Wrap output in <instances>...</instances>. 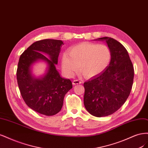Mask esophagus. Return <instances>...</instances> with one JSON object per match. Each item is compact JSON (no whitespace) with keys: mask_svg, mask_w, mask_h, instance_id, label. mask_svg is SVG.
Instances as JSON below:
<instances>
[{"mask_svg":"<svg viewBox=\"0 0 148 148\" xmlns=\"http://www.w3.org/2000/svg\"><path fill=\"white\" fill-rule=\"evenodd\" d=\"M80 84H82V82H81V81L79 80H74L73 81V84L74 85Z\"/></svg>","mask_w":148,"mask_h":148,"instance_id":"34e87169","label":"esophagus"}]
</instances>
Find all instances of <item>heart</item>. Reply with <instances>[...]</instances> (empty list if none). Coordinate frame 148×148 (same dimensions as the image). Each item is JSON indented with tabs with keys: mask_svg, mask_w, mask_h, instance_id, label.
<instances>
[{
	"mask_svg": "<svg viewBox=\"0 0 148 148\" xmlns=\"http://www.w3.org/2000/svg\"><path fill=\"white\" fill-rule=\"evenodd\" d=\"M111 51L106 44L84 42L71 47L62 58L64 73L71 76L77 70L87 77L102 73L110 63Z\"/></svg>",
	"mask_w": 148,
	"mask_h": 148,
	"instance_id": "b5f03b06",
	"label": "heart"
}]
</instances>
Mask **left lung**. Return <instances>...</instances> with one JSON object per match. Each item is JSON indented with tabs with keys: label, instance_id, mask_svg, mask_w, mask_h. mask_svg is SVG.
<instances>
[{
	"label": "left lung",
	"instance_id": "obj_1",
	"mask_svg": "<svg viewBox=\"0 0 148 148\" xmlns=\"http://www.w3.org/2000/svg\"><path fill=\"white\" fill-rule=\"evenodd\" d=\"M105 40L111 51L110 63L102 73L84 84V106L98 117L116 112L126 101L132 88L134 68L126 49L110 37Z\"/></svg>",
	"mask_w": 148,
	"mask_h": 148
}]
</instances>
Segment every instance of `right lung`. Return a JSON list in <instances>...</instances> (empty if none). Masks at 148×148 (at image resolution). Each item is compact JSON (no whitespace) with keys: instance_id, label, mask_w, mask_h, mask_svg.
<instances>
[{"instance_id":"add662e5","label":"right lung","mask_w":148,"mask_h":148,"mask_svg":"<svg viewBox=\"0 0 148 148\" xmlns=\"http://www.w3.org/2000/svg\"><path fill=\"white\" fill-rule=\"evenodd\" d=\"M62 45L60 40L37 41L21 55L18 64L17 82L23 99L30 108L45 116H53L61 111L66 93L73 88L71 81L62 78L56 68ZM42 53L48 54L51 59ZM38 59L46 60L49 68L42 78L34 79L30 66Z\"/></svg>"}]
</instances>
